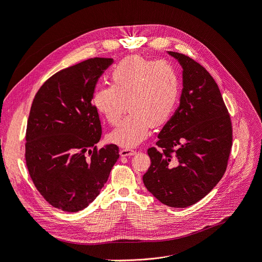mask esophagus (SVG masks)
I'll return each mask as SVG.
<instances>
[{
	"mask_svg": "<svg viewBox=\"0 0 262 262\" xmlns=\"http://www.w3.org/2000/svg\"><path fill=\"white\" fill-rule=\"evenodd\" d=\"M120 154L121 157H129V156H135V154H136V151L128 148H124V149H121Z\"/></svg>",
	"mask_w": 262,
	"mask_h": 262,
	"instance_id": "obj_1",
	"label": "esophagus"
}]
</instances>
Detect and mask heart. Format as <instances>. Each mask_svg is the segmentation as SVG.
<instances>
[{
  "mask_svg": "<svg viewBox=\"0 0 262 262\" xmlns=\"http://www.w3.org/2000/svg\"><path fill=\"white\" fill-rule=\"evenodd\" d=\"M111 85L98 86L92 96L96 111L111 125L118 124L126 108L128 114L109 135L118 146H137L149 135L150 126L168 123L180 95L179 76L169 62L130 56L116 64Z\"/></svg>",
  "mask_w": 262,
  "mask_h": 262,
  "instance_id": "obj_1",
  "label": "heart"
}]
</instances>
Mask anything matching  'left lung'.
<instances>
[{
    "mask_svg": "<svg viewBox=\"0 0 262 262\" xmlns=\"http://www.w3.org/2000/svg\"><path fill=\"white\" fill-rule=\"evenodd\" d=\"M183 69L180 105L148 149L151 165L142 180L163 204L188 207L207 195L225 175L232 123L219 87L204 67L169 52Z\"/></svg>",
    "mask_w": 262,
    "mask_h": 262,
    "instance_id": "left-lung-1",
    "label": "left lung"
}]
</instances>
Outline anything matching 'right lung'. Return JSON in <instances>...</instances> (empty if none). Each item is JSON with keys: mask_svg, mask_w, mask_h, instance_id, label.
Instances as JSON below:
<instances>
[{"mask_svg": "<svg viewBox=\"0 0 262 262\" xmlns=\"http://www.w3.org/2000/svg\"><path fill=\"white\" fill-rule=\"evenodd\" d=\"M111 58L95 57L58 71L34 96L26 132V164L35 188L53 207L75 212L99 194L120 158L119 147L98 149L95 86Z\"/></svg>", "mask_w": 262, "mask_h": 262, "instance_id": "1", "label": "right lung"}]
</instances>
